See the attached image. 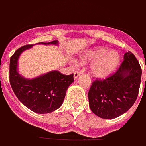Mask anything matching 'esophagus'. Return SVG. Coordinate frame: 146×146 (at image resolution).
Masks as SVG:
<instances>
[{
  "label": "esophagus",
  "mask_w": 146,
  "mask_h": 146,
  "mask_svg": "<svg viewBox=\"0 0 146 146\" xmlns=\"http://www.w3.org/2000/svg\"><path fill=\"white\" fill-rule=\"evenodd\" d=\"M80 74H81L80 72H77V71L74 72V80L77 79V78H78V77H79V76L80 75Z\"/></svg>",
  "instance_id": "esophagus-1"
}]
</instances>
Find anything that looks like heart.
<instances>
[{"label": "heart", "instance_id": "1", "mask_svg": "<svg viewBox=\"0 0 146 146\" xmlns=\"http://www.w3.org/2000/svg\"><path fill=\"white\" fill-rule=\"evenodd\" d=\"M82 63L93 61L89 71L93 77L105 79L110 77L118 68L121 61V55L116 50H109L105 47L89 49L79 56Z\"/></svg>", "mask_w": 146, "mask_h": 146}]
</instances>
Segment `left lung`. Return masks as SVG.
<instances>
[{
  "instance_id": "left-lung-1",
  "label": "left lung",
  "mask_w": 146,
  "mask_h": 146,
  "mask_svg": "<svg viewBox=\"0 0 146 146\" xmlns=\"http://www.w3.org/2000/svg\"><path fill=\"white\" fill-rule=\"evenodd\" d=\"M142 69L130 51L113 75L102 81L93 82L88 92L89 107L98 117L113 119L126 113L138 95Z\"/></svg>"
}]
</instances>
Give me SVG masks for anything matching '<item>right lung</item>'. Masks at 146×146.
<instances>
[{
  "label": "right lung",
  "instance_id": "add662e5",
  "mask_svg": "<svg viewBox=\"0 0 146 146\" xmlns=\"http://www.w3.org/2000/svg\"><path fill=\"white\" fill-rule=\"evenodd\" d=\"M58 41L39 42L36 44L56 45ZM34 44L25 45L16 50L10 58L9 80L17 99L31 111L47 114L58 109L64 102L67 89L74 82L73 74L64 75L57 70L50 71L36 77L28 79L18 71V60L24 51Z\"/></svg>",
  "mask_w": 146,
  "mask_h": 146
}]
</instances>
